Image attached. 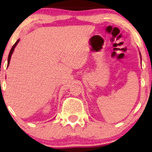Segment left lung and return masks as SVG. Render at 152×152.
I'll return each mask as SVG.
<instances>
[{
	"instance_id": "obj_1",
	"label": "left lung",
	"mask_w": 152,
	"mask_h": 152,
	"mask_svg": "<svg viewBox=\"0 0 152 152\" xmlns=\"http://www.w3.org/2000/svg\"><path fill=\"white\" fill-rule=\"evenodd\" d=\"M140 57H141V55H140Z\"/></svg>"
}]
</instances>
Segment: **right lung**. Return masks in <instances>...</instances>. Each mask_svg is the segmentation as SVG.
Here are the masks:
<instances>
[{"mask_svg": "<svg viewBox=\"0 0 152 152\" xmlns=\"http://www.w3.org/2000/svg\"><path fill=\"white\" fill-rule=\"evenodd\" d=\"M19 40H20V39H18V40L16 41V42L15 43H14V45H13V46H12V48L11 50H10V53H9V55H8V59H7V66H9V64H10V59H11L12 55V53H13V52H14V48H15V47L16 46V45L18 44V43L19 42Z\"/></svg>", "mask_w": 152, "mask_h": 152, "instance_id": "right-lung-1", "label": "right lung"}]
</instances>
